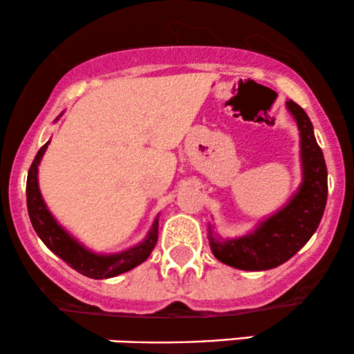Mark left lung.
<instances>
[{
	"label": "left lung",
	"instance_id": "8db88e82",
	"mask_svg": "<svg viewBox=\"0 0 354 354\" xmlns=\"http://www.w3.org/2000/svg\"><path fill=\"white\" fill-rule=\"evenodd\" d=\"M286 109L299 129L303 181L298 191L281 209L259 221L245 236L223 239L209 225L208 239L214 258L238 270L265 271L286 263L310 241L323 218L328 196L323 151L304 109L291 100L286 101Z\"/></svg>",
	"mask_w": 354,
	"mask_h": 354
}]
</instances>
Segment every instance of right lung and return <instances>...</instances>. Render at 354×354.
I'll list each match as a JSON object with an SVG mask.
<instances>
[{
    "instance_id": "obj_1",
    "label": "right lung",
    "mask_w": 354,
    "mask_h": 354,
    "mask_svg": "<svg viewBox=\"0 0 354 354\" xmlns=\"http://www.w3.org/2000/svg\"><path fill=\"white\" fill-rule=\"evenodd\" d=\"M48 145H50V141L44 143L35 156V161L28 171L26 181L28 214H30L31 225H33L36 234L41 238L44 245L50 248L56 256H59L64 263H68L73 270L93 279L115 278V276L126 273V271L133 270V268L146 261L158 241V223H160L158 216L154 218L151 228H149L143 241L128 248V250L120 251V253L111 254H98L88 250L83 243H80L56 221V218L53 216L43 200L38 183V166L41 163V158Z\"/></svg>"
}]
</instances>
